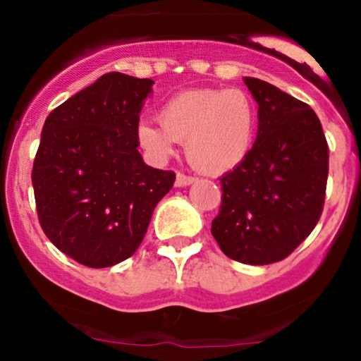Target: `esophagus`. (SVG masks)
Wrapping results in <instances>:
<instances>
[{
  "mask_svg": "<svg viewBox=\"0 0 361 361\" xmlns=\"http://www.w3.org/2000/svg\"><path fill=\"white\" fill-rule=\"evenodd\" d=\"M195 180H197V178L186 176V175H183V173H178L175 185H176V186H188V185L195 183Z\"/></svg>",
  "mask_w": 361,
  "mask_h": 361,
  "instance_id": "obj_1",
  "label": "esophagus"
}]
</instances>
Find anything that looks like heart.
Masks as SVG:
<instances>
[{
    "label": "heart",
    "mask_w": 361,
    "mask_h": 361,
    "mask_svg": "<svg viewBox=\"0 0 361 361\" xmlns=\"http://www.w3.org/2000/svg\"><path fill=\"white\" fill-rule=\"evenodd\" d=\"M159 126L139 122L135 137L154 163H164L185 142L186 159L204 175L233 171L251 152L258 114L250 94L241 90L183 91L157 111Z\"/></svg>",
    "instance_id": "obj_1"
}]
</instances>
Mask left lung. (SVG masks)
<instances>
[{
    "label": "left lung",
    "mask_w": 361,
    "mask_h": 361,
    "mask_svg": "<svg viewBox=\"0 0 361 361\" xmlns=\"http://www.w3.org/2000/svg\"><path fill=\"white\" fill-rule=\"evenodd\" d=\"M258 134L246 159L221 178L212 235L231 259L281 261L312 233L324 205L329 149L316 111L258 78Z\"/></svg>",
    "instance_id": "8db88e82"
}]
</instances>
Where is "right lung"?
I'll return each mask as SVG.
<instances>
[{
  "instance_id": "obj_1",
  "label": "right lung",
  "mask_w": 361,
  "mask_h": 361,
  "mask_svg": "<svg viewBox=\"0 0 361 361\" xmlns=\"http://www.w3.org/2000/svg\"><path fill=\"white\" fill-rule=\"evenodd\" d=\"M154 81L109 73L45 118L32 185L40 226L90 268L130 258L175 173L147 166L135 128Z\"/></svg>"
}]
</instances>
